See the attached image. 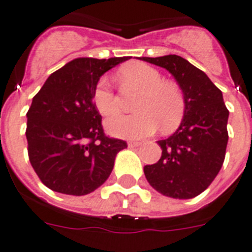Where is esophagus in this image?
Listing matches in <instances>:
<instances>
[{
  "label": "esophagus",
  "instance_id": "esophagus-1",
  "mask_svg": "<svg viewBox=\"0 0 252 252\" xmlns=\"http://www.w3.org/2000/svg\"><path fill=\"white\" fill-rule=\"evenodd\" d=\"M141 145L140 141H128V148H136Z\"/></svg>",
  "mask_w": 252,
  "mask_h": 252
}]
</instances>
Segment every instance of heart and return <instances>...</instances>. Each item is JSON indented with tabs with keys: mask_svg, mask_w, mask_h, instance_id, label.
I'll return each mask as SVG.
<instances>
[{
	"mask_svg": "<svg viewBox=\"0 0 252 252\" xmlns=\"http://www.w3.org/2000/svg\"><path fill=\"white\" fill-rule=\"evenodd\" d=\"M124 92H139L132 108L137 113L117 116L105 122L109 134L126 139H139L156 132H171L181 124L186 99L181 87L163 80L157 68L147 63L132 62L118 71ZM93 103L102 116H113L120 112V96L107 79H100L93 90Z\"/></svg>",
	"mask_w": 252,
	"mask_h": 252,
	"instance_id": "heart-1",
	"label": "heart"
}]
</instances>
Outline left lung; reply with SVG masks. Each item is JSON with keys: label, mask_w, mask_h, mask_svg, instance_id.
Segmentation results:
<instances>
[{"label": "left lung", "mask_w": 252, "mask_h": 252, "mask_svg": "<svg viewBox=\"0 0 252 252\" xmlns=\"http://www.w3.org/2000/svg\"><path fill=\"white\" fill-rule=\"evenodd\" d=\"M169 71L186 99L182 122L175 134L159 140L162 157L145 165L144 173L154 190L173 199H191L214 181L224 162L229 112L222 92L204 71L180 56L141 57Z\"/></svg>", "instance_id": "1"}]
</instances>
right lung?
<instances>
[{"instance_id": "add662e5", "label": "right lung", "mask_w": 252, "mask_h": 252, "mask_svg": "<svg viewBox=\"0 0 252 252\" xmlns=\"http://www.w3.org/2000/svg\"><path fill=\"white\" fill-rule=\"evenodd\" d=\"M128 57L72 60L55 71L27 113L28 156L40 181L56 192L81 196L102 186L126 141L105 136L93 103L99 77Z\"/></svg>"}]
</instances>
